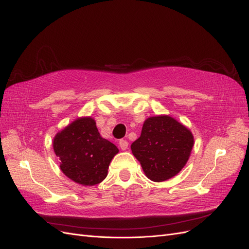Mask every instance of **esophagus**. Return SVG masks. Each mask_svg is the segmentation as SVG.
<instances>
[{"label":"esophagus","instance_id":"esophagus-1","mask_svg":"<svg viewBox=\"0 0 249 249\" xmlns=\"http://www.w3.org/2000/svg\"><path fill=\"white\" fill-rule=\"evenodd\" d=\"M119 145H120V147H121V149H122V150H126V149L128 148V142L122 139V140H120Z\"/></svg>","mask_w":249,"mask_h":249}]
</instances>
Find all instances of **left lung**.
Here are the masks:
<instances>
[{
  "label": "left lung",
  "instance_id": "1",
  "mask_svg": "<svg viewBox=\"0 0 249 249\" xmlns=\"http://www.w3.org/2000/svg\"><path fill=\"white\" fill-rule=\"evenodd\" d=\"M193 145V136L187 127L169 116H158L145 121L141 137L131 144V150L148 178L159 182L180 171Z\"/></svg>",
  "mask_w": 249,
  "mask_h": 249
}]
</instances>
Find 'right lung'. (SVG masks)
<instances>
[{
  "label": "right lung",
  "instance_id": "1",
  "mask_svg": "<svg viewBox=\"0 0 249 249\" xmlns=\"http://www.w3.org/2000/svg\"><path fill=\"white\" fill-rule=\"evenodd\" d=\"M60 169L69 178L83 186H95L107 176V169L119 149L101 138L91 118L78 119L56 134L53 141Z\"/></svg>",
  "mask_w": 249,
  "mask_h": 249
}]
</instances>
